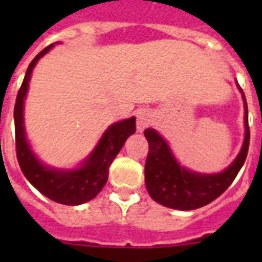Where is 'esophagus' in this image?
<instances>
[{"mask_svg":"<svg viewBox=\"0 0 262 262\" xmlns=\"http://www.w3.org/2000/svg\"><path fill=\"white\" fill-rule=\"evenodd\" d=\"M136 118H137V132H143L145 127L151 123L152 115L151 113L145 108H140L136 113Z\"/></svg>","mask_w":262,"mask_h":262,"instance_id":"obj_1","label":"esophagus"}]
</instances>
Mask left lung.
<instances>
[{"label": "left lung", "instance_id": "8db88e82", "mask_svg": "<svg viewBox=\"0 0 262 262\" xmlns=\"http://www.w3.org/2000/svg\"><path fill=\"white\" fill-rule=\"evenodd\" d=\"M239 88L245 107V139L239 154L223 171L215 174L197 172L179 164L168 143L155 129L148 127L144 136L149 145L145 162V186L152 199L164 207L191 211L216 200L235 179L248 156L250 132L248 123V103Z\"/></svg>", "mask_w": 262, "mask_h": 262}]
</instances>
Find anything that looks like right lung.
<instances>
[{"label": "right lung", "mask_w": 262, "mask_h": 262, "mask_svg": "<svg viewBox=\"0 0 262 262\" xmlns=\"http://www.w3.org/2000/svg\"><path fill=\"white\" fill-rule=\"evenodd\" d=\"M59 43V42H58ZM54 47V43L42 50L27 69L14 104L16 154L23 174L32 186L47 199L63 205H80L95 199L106 185L108 167L118 155L127 137L136 132V118L111 123L102 135L96 147L75 168H57L47 166L35 155L24 127V100H26L32 71L43 55Z\"/></svg>", "instance_id": "right-lung-1"}]
</instances>
